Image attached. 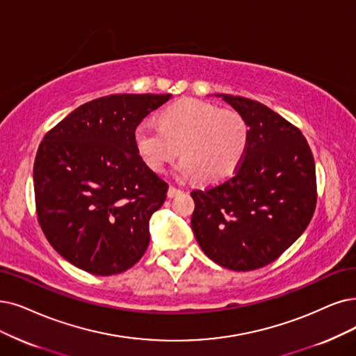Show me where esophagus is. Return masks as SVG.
I'll list each match as a JSON object with an SVG mask.
<instances>
[{
    "instance_id": "obj_1",
    "label": "esophagus",
    "mask_w": 356,
    "mask_h": 356,
    "mask_svg": "<svg viewBox=\"0 0 356 356\" xmlns=\"http://www.w3.org/2000/svg\"><path fill=\"white\" fill-rule=\"evenodd\" d=\"M181 193H182V191H181L179 188H177V187H174V186H170L169 190H168V197L172 198V197H175V195H178V194H181Z\"/></svg>"
}]
</instances>
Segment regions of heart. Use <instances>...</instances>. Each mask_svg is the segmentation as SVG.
<instances>
[{
    "label": "heart",
    "mask_w": 356,
    "mask_h": 356,
    "mask_svg": "<svg viewBox=\"0 0 356 356\" xmlns=\"http://www.w3.org/2000/svg\"><path fill=\"white\" fill-rule=\"evenodd\" d=\"M158 124H140L134 131L137 154L156 174L163 172L181 149L184 159L178 172L182 177L220 182L235 174L247 153L248 124L234 109L181 99L159 113Z\"/></svg>",
    "instance_id": "obj_1"
}]
</instances>
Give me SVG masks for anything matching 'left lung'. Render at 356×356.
Returning a JSON list of instances; mask_svg holds the SVG:
<instances>
[{"label": "left lung", "mask_w": 356, "mask_h": 356, "mask_svg": "<svg viewBox=\"0 0 356 356\" xmlns=\"http://www.w3.org/2000/svg\"><path fill=\"white\" fill-rule=\"evenodd\" d=\"M250 127L235 174L191 193L198 245L222 267L250 272L277 260L305 231L317 204L314 156L301 130L266 105L218 95Z\"/></svg>", "instance_id": "8db88e82"}]
</instances>
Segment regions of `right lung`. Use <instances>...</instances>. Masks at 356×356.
I'll use <instances>...</instances> for the list:
<instances>
[{"mask_svg": "<svg viewBox=\"0 0 356 356\" xmlns=\"http://www.w3.org/2000/svg\"><path fill=\"white\" fill-rule=\"evenodd\" d=\"M172 95H109L74 109L40 141L33 186L38 222L71 264L97 276L134 266L168 184L137 154L134 131Z\"/></svg>", "mask_w": 356, "mask_h": 356, "instance_id": "1", "label": "right lung"}]
</instances>
